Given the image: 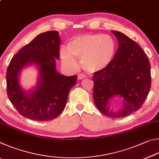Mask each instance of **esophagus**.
<instances>
[{
  "label": "esophagus",
  "instance_id": "esophagus-1",
  "mask_svg": "<svg viewBox=\"0 0 159 159\" xmlns=\"http://www.w3.org/2000/svg\"><path fill=\"white\" fill-rule=\"evenodd\" d=\"M85 77H86V76H85V75H83V74H80L78 75V79H79V80H81V79H85Z\"/></svg>",
  "mask_w": 159,
  "mask_h": 159
}]
</instances>
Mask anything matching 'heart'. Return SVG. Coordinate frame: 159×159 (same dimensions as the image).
<instances>
[{
	"label": "heart",
	"instance_id": "1",
	"mask_svg": "<svg viewBox=\"0 0 159 159\" xmlns=\"http://www.w3.org/2000/svg\"><path fill=\"white\" fill-rule=\"evenodd\" d=\"M116 43L109 35L95 34L78 35L69 40L66 49L60 50V59L64 65L76 67L80 59L82 68L89 74L105 71L114 61Z\"/></svg>",
	"mask_w": 159,
	"mask_h": 159
}]
</instances>
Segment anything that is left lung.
Wrapping results in <instances>:
<instances>
[{"mask_svg": "<svg viewBox=\"0 0 159 159\" xmlns=\"http://www.w3.org/2000/svg\"><path fill=\"white\" fill-rule=\"evenodd\" d=\"M118 48L114 61L105 71L94 74L93 99L102 114L123 117L138 111L151 88V67L142 48L121 32L111 31ZM116 98L122 99L120 108H114Z\"/></svg>", "mask_w": 159, "mask_h": 159, "instance_id": "obj_1", "label": "left lung"}]
</instances>
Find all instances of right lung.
<instances>
[{
	"instance_id": "right-lung-1",
	"label": "right lung",
	"mask_w": 159,
	"mask_h": 159,
	"mask_svg": "<svg viewBox=\"0 0 159 159\" xmlns=\"http://www.w3.org/2000/svg\"><path fill=\"white\" fill-rule=\"evenodd\" d=\"M60 37L57 31L38 35L10 61L6 74L7 93L20 114L39 121L55 119L66 106L69 93L77 76H66L56 69L60 58ZM35 66L38 70L36 85L29 90L20 83L23 69Z\"/></svg>"
}]
</instances>
